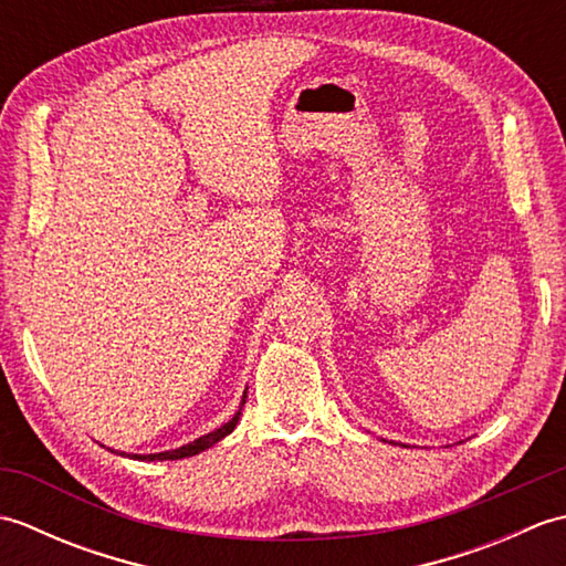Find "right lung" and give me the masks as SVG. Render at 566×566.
Wrapping results in <instances>:
<instances>
[{
  "label": "right lung",
  "instance_id": "add662e5",
  "mask_svg": "<svg viewBox=\"0 0 566 566\" xmlns=\"http://www.w3.org/2000/svg\"><path fill=\"white\" fill-rule=\"evenodd\" d=\"M245 396L248 394H243V401H240V408H243V403H245ZM240 408H238V413L228 420V423H223L221 428H216V430H211V432H207V436H201V438H197L195 442H189V444H182V448H177V450H167V452H155V454H128V457H134V460H143V462H155V460H182V457H191V454H199V452H203V450H209L211 444H216L219 440H223L228 432H233V428L238 426V418H240ZM122 454H126V452H122Z\"/></svg>",
  "mask_w": 566,
  "mask_h": 566
}]
</instances>
